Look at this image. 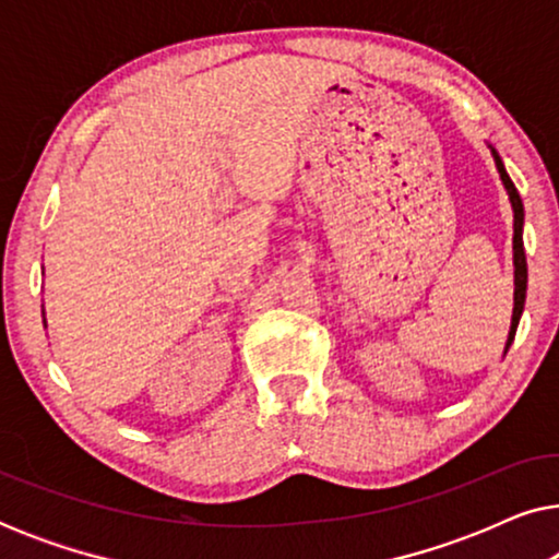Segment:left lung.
<instances>
[{"instance_id": "8db88e82", "label": "left lung", "mask_w": 559, "mask_h": 559, "mask_svg": "<svg viewBox=\"0 0 559 559\" xmlns=\"http://www.w3.org/2000/svg\"><path fill=\"white\" fill-rule=\"evenodd\" d=\"M488 150H491L496 170H499V178L509 193L511 211H514V239H511V249H514V310H511L509 338H507V346H503V356H507L509 346L514 343L516 325H519V318H522V312H524V300H526V257H524V236H522L524 234V203L516 193L514 182H511V178H509L507 167H503V163H501L499 152H496L491 144H488Z\"/></svg>"}]
</instances>
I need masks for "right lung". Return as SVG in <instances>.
I'll list each match as a JSON object with an SVG mask.
<instances>
[{"label":"right lung","instance_id":"obj_1","mask_svg":"<svg viewBox=\"0 0 559 559\" xmlns=\"http://www.w3.org/2000/svg\"><path fill=\"white\" fill-rule=\"evenodd\" d=\"M43 316H45V310H43ZM43 323H45V320H43Z\"/></svg>","mask_w":559,"mask_h":559}]
</instances>
